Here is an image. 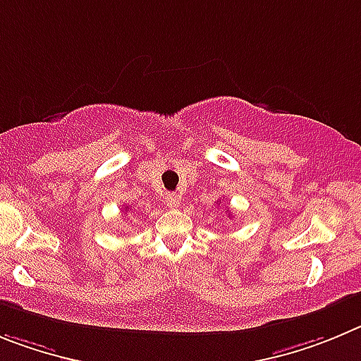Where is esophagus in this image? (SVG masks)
I'll list each match as a JSON object with an SVG mask.
<instances>
[{"label": "esophagus", "instance_id": "esophagus-1", "mask_svg": "<svg viewBox=\"0 0 361 361\" xmlns=\"http://www.w3.org/2000/svg\"><path fill=\"white\" fill-rule=\"evenodd\" d=\"M164 201L169 209H176L178 204H180V196H178L176 192H169V194H165Z\"/></svg>", "mask_w": 361, "mask_h": 361}]
</instances>
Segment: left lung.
Returning a JSON list of instances; mask_svg holds the SVG:
<instances>
[{"instance_id":"1","label":"left lung","mask_w":361,"mask_h":361,"mask_svg":"<svg viewBox=\"0 0 361 361\" xmlns=\"http://www.w3.org/2000/svg\"><path fill=\"white\" fill-rule=\"evenodd\" d=\"M228 216H230V214H228Z\"/></svg>"}]
</instances>
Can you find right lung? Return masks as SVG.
<instances>
[{
  "label": "right lung",
  "mask_w": 361,
  "mask_h": 361,
  "mask_svg": "<svg viewBox=\"0 0 361 361\" xmlns=\"http://www.w3.org/2000/svg\"><path fill=\"white\" fill-rule=\"evenodd\" d=\"M128 210H129V207H126V212H128Z\"/></svg>",
  "instance_id": "obj_1"
}]
</instances>
